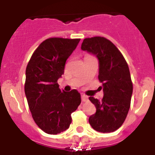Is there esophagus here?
Instances as JSON below:
<instances>
[{"label": "esophagus", "instance_id": "obj_1", "mask_svg": "<svg viewBox=\"0 0 155 155\" xmlns=\"http://www.w3.org/2000/svg\"><path fill=\"white\" fill-rule=\"evenodd\" d=\"M81 100L82 102H87V101H88V97L87 95H85V94H82Z\"/></svg>", "mask_w": 155, "mask_h": 155}]
</instances>
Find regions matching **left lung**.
I'll return each mask as SVG.
<instances>
[{"instance_id":"obj_1","label":"left lung","mask_w":155,"mask_h":155,"mask_svg":"<svg viewBox=\"0 0 155 155\" xmlns=\"http://www.w3.org/2000/svg\"><path fill=\"white\" fill-rule=\"evenodd\" d=\"M81 50L98 59V80L102 84L98 88L104 94L102 101L89 97L96 107L89 124L98 132H113L124 124L130 107L133 84L128 64L116 46L104 37L84 39Z\"/></svg>"}]
</instances>
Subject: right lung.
Instances as JSON below:
<instances>
[{
  "mask_svg": "<svg viewBox=\"0 0 155 155\" xmlns=\"http://www.w3.org/2000/svg\"><path fill=\"white\" fill-rule=\"evenodd\" d=\"M79 42L80 39H46L27 65L25 93L28 107L35 124L46 134H57L69 128L71 113L81 102L76 89L61 91L57 83Z\"/></svg>",
  "mask_w": 155,
  "mask_h": 155,
  "instance_id": "obj_1",
  "label": "right lung"
}]
</instances>
